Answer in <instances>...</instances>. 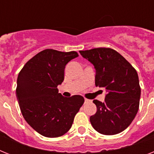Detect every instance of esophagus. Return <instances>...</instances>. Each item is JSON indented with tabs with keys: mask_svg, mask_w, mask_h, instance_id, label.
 Segmentation results:
<instances>
[{
	"mask_svg": "<svg viewBox=\"0 0 154 154\" xmlns=\"http://www.w3.org/2000/svg\"><path fill=\"white\" fill-rule=\"evenodd\" d=\"M87 101H89V100H88V99L85 98V102H87Z\"/></svg>",
	"mask_w": 154,
	"mask_h": 154,
	"instance_id": "obj_1",
	"label": "esophagus"
}]
</instances>
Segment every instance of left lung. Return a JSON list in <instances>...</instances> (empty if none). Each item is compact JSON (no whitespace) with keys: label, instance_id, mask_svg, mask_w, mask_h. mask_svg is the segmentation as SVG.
<instances>
[{"label":"left lung","instance_id":"1","mask_svg":"<svg viewBox=\"0 0 154 154\" xmlns=\"http://www.w3.org/2000/svg\"><path fill=\"white\" fill-rule=\"evenodd\" d=\"M79 53L94 65L96 86L107 92L104 102L93 101L97 106L96 113L90 118L93 128L105 135L120 133L131 124L139 108L141 88L136 70L110 48Z\"/></svg>","mask_w":154,"mask_h":154}]
</instances>
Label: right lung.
<instances>
[{
  "label": "right lung",
  "instance_id": "right-lung-1",
  "mask_svg": "<svg viewBox=\"0 0 154 154\" xmlns=\"http://www.w3.org/2000/svg\"><path fill=\"white\" fill-rule=\"evenodd\" d=\"M79 54L47 49L25 63L17 78L16 97L22 115L38 133L57 138L67 133L83 103L80 95L64 97L57 86L64 79L66 64Z\"/></svg>",
  "mask_w": 154,
  "mask_h": 154
}]
</instances>
